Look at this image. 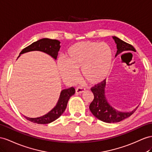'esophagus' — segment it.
Listing matches in <instances>:
<instances>
[{
    "instance_id": "34e87169",
    "label": "esophagus",
    "mask_w": 152,
    "mask_h": 152,
    "mask_svg": "<svg viewBox=\"0 0 152 152\" xmlns=\"http://www.w3.org/2000/svg\"><path fill=\"white\" fill-rule=\"evenodd\" d=\"M85 91V88L83 87H77L76 88V92L77 94H80V93H82Z\"/></svg>"
}]
</instances>
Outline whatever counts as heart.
<instances>
[{
  "label": "heart",
  "instance_id": "obj_1",
  "mask_svg": "<svg viewBox=\"0 0 152 152\" xmlns=\"http://www.w3.org/2000/svg\"><path fill=\"white\" fill-rule=\"evenodd\" d=\"M113 53L105 43L81 42L72 45L65 54V60L58 61V69L63 78L75 82L77 70H81L84 79L91 83L103 81L110 73Z\"/></svg>",
  "mask_w": 152,
  "mask_h": 152
}]
</instances>
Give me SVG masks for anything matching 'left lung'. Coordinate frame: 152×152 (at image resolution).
Segmentation results:
<instances>
[{"label":"left lung","mask_w":152,"mask_h":152,"mask_svg":"<svg viewBox=\"0 0 152 152\" xmlns=\"http://www.w3.org/2000/svg\"><path fill=\"white\" fill-rule=\"evenodd\" d=\"M117 44V53L115 56L124 51H136L135 48L132 45L121 40L116 37H112ZM106 85V80L102 82L95 85L91 90L94 94L93 99L89 106V109L92 114L98 119L105 123H118L133 114L137 108L128 112H122L117 111L112 108L105 98L104 96V88Z\"/></svg>","instance_id":"left-lung-1"}]
</instances>
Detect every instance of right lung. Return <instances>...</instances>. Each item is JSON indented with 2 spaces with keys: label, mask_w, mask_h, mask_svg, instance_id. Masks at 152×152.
<instances>
[{
  "label": "right lung",
  "mask_w": 152,
  "mask_h": 152,
  "mask_svg": "<svg viewBox=\"0 0 152 152\" xmlns=\"http://www.w3.org/2000/svg\"><path fill=\"white\" fill-rule=\"evenodd\" d=\"M60 41L57 40L42 38L33 42V44L25 48L20 52V55L23 53L32 51V50H40V51L49 54L50 56L56 60L58 51L60 48ZM75 89L74 87L64 89L60 93V98L56 105L49 113L40 117V118H30L24 116L25 118L29 120V121L37 124H48L54 121L64 113L66 107H67L69 99L72 95L75 94Z\"/></svg>",
  "instance_id": "right-lung-1"
}]
</instances>
